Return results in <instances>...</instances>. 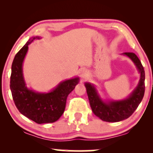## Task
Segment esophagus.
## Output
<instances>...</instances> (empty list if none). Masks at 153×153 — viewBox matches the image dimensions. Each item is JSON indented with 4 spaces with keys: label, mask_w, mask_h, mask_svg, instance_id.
Returning <instances> with one entry per match:
<instances>
[{
    "label": "esophagus",
    "mask_w": 153,
    "mask_h": 153,
    "mask_svg": "<svg viewBox=\"0 0 153 153\" xmlns=\"http://www.w3.org/2000/svg\"><path fill=\"white\" fill-rule=\"evenodd\" d=\"M80 76H81L82 78H86V77H88V74H89V72L87 70L82 69L80 71Z\"/></svg>",
    "instance_id": "1"
}]
</instances>
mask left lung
Masks as SVG:
<instances>
[{"label":"left lung","instance_id":"left-lung-1","mask_svg":"<svg viewBox=\"0 0 153 153\" xmlns=\"http://www.w3.org/2000/svg\"><path fill=\"white\" fill-rule=\"evenodd\" d=\"M124 55L130 58L140 73V79L136 88L129 97L120 101L104 102L100 98L94 85L85 82L88 97L91 109L96 117L108 122H117L129 118L137 109L145 94V71L137 56L133 52H124Z\"/></svg>","mask_w":153,"mask_h":153}]
</instances>
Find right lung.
<instances>
[{
    "label": "right lung",
    "mask_w": 153,
    "mask_h": 153,
    "mask_svg": "<svg viewBox=\"0 0 153 153\" xmlns=\"http://www.w3.org/2000/svg\"><path fill=\"white\" fill-rule=\"evenodd\" d=\"M36 36L29 39L16 54L11 66L10 88L16 106L21 114L37 124L52 123L64 113L68 96L78 83L79 78L61 82L49 93H37L26 86L22 65L29 45Z\"/></svg>",
    "instance_id": "right-lung-1"
}]
</instances>
